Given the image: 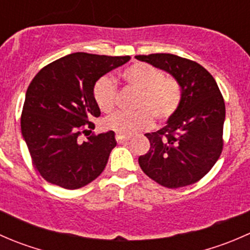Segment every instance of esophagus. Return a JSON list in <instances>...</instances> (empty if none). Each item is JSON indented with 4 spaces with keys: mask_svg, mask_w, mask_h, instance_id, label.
Segmentation results:
<instances>
[{
    "mask_svg": "<svg viewBox=\"0 0 250 250\" xmlns=\"http://www.w3.org/2000/svg\"><path fill=\"white\" fill-rule=\"evenodd\" d=\"M130 139V137H125V135H122V134H116V140H117V143H125V141H128Z\"/></svg>",
    "mask_w": 250,
    "mask_h": 250,
    "instance_id": "obj_1",
    "label": "esophagus"
}]
</instances>
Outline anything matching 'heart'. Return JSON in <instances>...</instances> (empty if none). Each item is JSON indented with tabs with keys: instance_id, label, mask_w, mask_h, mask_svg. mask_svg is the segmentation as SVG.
<instances>
[{
	"instance_id": "b5f03b06",
	"label": "heart",
	"mask_w": 250,
	"mask_h": 250,
	"mask_svg": "<svg viewBox=\"0 0 250 250\" xmlns=\"http://www.w3.org/2000/svg\"><path fill=\"white\" fill-rule=\"evenodd\" d=\"M123 82L138 95L134 102V113H113L104 120L106 129L122 135H133L152 125V118L166 121L173 116L181 100L180 85L175 80L163 76V72L152 65L135 62L121 74ZM94 100L99 109L110 112L115 107L117 89L110 76L97 81L93 89Z\"/></svg>"
}]
</instances>
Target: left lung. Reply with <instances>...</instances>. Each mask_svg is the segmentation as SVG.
I'll list each match as a JSON object with an SVG mask.
<instances>
[{
    "instance_id": "1",
    "label": "left lung",
    "mask_w": 250,
    "mask_h": 250,
    "mask_svg": "<svg viewBox=\"0 0 250 250\" xmlns=\"http://www.w3.org/2000/svg\"><path fill=\"white\" fill-rule=\"evenodd\" d=\"M169 74L181 89L178 109L157 132L146 133L150 150L143 172L168 188L191 185L213 168L223 151L225 103L214 77L192 60L168 53L137 55Z\"/></svg>"
}]
</instances>
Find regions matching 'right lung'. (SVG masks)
I'll return each mask as SVG.
<instances>
[{
    "label": "right lung",
    "instance_id": "obj_1",
    "mask_svg": "<svg viewBox=\"0 0 250 250\" xmlns=\"http://www.w3.org/2000/svg\"><path fill=\"white\" fill-rule=\"evenodd\" d=\"M130 57L72 53L50 62L34 77L25 95L21 134L32 162L49 183L67 190L83 188L104 170L116 146L109 130L78 139L93 129L100 109L93 89L100 77Z\"/></svg>",
    "mask_w": 250,
    "mask_h": 250
}]
</instances>
